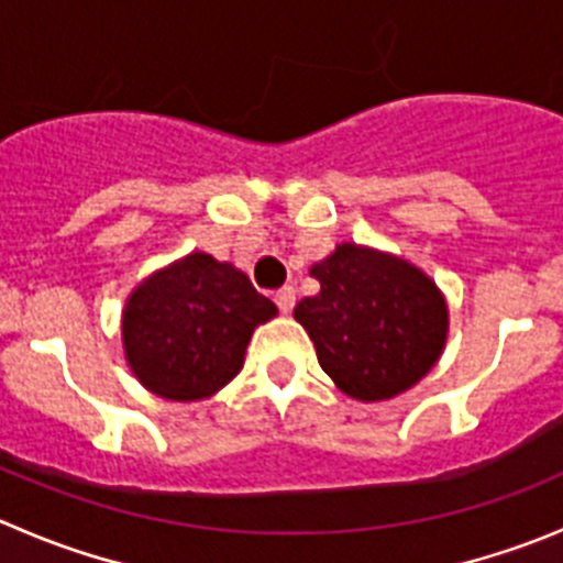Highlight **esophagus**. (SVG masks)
<instances>
[{
	"mask_svg": "<svg viewBox=\"0 0 563 563\" xmlns=\"http://www.w3.org/2000/svg\"><path fill=\"white\" fill-rule=\"evenodd\" d=\"M275 302L277 308H280V313H291L294 302H297V294H294V288H280V291L275 294Z\"/></svg>",
	"mask_w": 563,
	"mask_h": 563,
	"instance_id": "1",
	"label": "esophagus"
}]
</instances>
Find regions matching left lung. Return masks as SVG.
<instances>
[{
	"label": "left lung",
	"mask_w": 563,
	"mask_h": 563,
	"mask_svg": "<svg viewBox=\"0 0 563 563\" xmlns=\"http://www.w3.org/2000/svg\"><path fill=\"white\" fill-rule=\"evenodd\" d=\"M317 297L294 308L339 391L383 402L417 386L439 364L450 333L448 299L417 264L341 241L311 266Z\"/></svg>",
	"instance_id": "1"
}]
</instances>
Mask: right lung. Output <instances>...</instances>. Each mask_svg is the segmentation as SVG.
Listing matches in <instances>:
<instances>
[{
  "mask_svg": "<svg viewBox=\"0 0 563 563\" xmlns=\"http://www.w3.org/2000/svg\"><path fill=\"white\" fill-rule=\"evenodd\" d=\"M275 317V302L244 272L208 252H188L124 299V361L155 397L208 400L241 372L255 328Z\"/></svg>",
  "mask_w": 563,
  "mask_h": 563,
  "instance_id": "add662e5",
  "label": "right lung"
}]
</instances>
